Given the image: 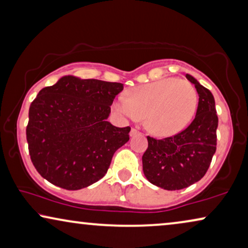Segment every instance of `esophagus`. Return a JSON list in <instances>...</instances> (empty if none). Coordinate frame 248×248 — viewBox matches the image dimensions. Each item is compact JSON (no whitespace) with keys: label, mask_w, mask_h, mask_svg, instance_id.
Masks as SVG:
<instances>
[{"label":"esophagus","mask_w":248,"mask_h":248,"mask_svg":"<svg viewBox=\"0 0 248 248\" xmlns=\"http://www.w3.org/2000/svg\"><path fill=\"white\" fill-rule=\"evenodd\" d=\"M138 134H139V131L137 130V129H135V128H131V130H130V137H134V136L138 135Z\"/></svg>","instance_id":"1"}]
</instances>
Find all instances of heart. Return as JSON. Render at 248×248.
<instances>
[{
  "label": "heart",
  "mask_w": 248,
  "mask_h": 248,
  "mask_svg": "<svg viewBox=\"0 0 248 248\" xmlns=\"http://www.w3.org/2000/svg\"><path fill=\"white\" fill-rule=\"evenodd\" d=\"M118 113L130 120L145 117L146 127L159 137L179 134L191 123L198 108V93L186 79L164 78L136 86L113 103Z\"/></svg>",
  "instance_id": "obj_1"
}]
</instances>
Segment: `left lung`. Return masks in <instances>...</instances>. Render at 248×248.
Here are the masks:
<instances>
[{"instance_id":"1","label":"left lung","mask_w":248,"mask_h":248,"mask_svg":"<svg viewBox=\"0 0 248 248\" xmlns=\"http://www.w3.org/2000/svg\"><path fill=\"white\" fill-rule=\"evenodd\" d=\"M186 78L194 84L199 95L194 120L172 137L155 139L148 136V148L142 155L146 179L169 191L184 189L200 181L217 146L218 117L214 95L193 76L186 74Z\"/></svg>"}]
</instances>
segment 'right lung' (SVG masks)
I'll return each instance as SVG.
<instances>
[{
    "mask_svg": "<svg viewBox=\"0 0 248 248\" xmlns=\"http://www.w3.org/2000/svg\"><path fill=\"white\" fill-rule=\"evenodd\" d=\"M121 83L62 76L38 93L29 109L31 162L48 182L79 190L106 175L112 156L129 140L130 127L107 119Z\"/></svg>",
    "mask_w": 248,
    "mask_h": 248,
    "instance_id": "1",
    "label": "right lung"
}]
</instances>
